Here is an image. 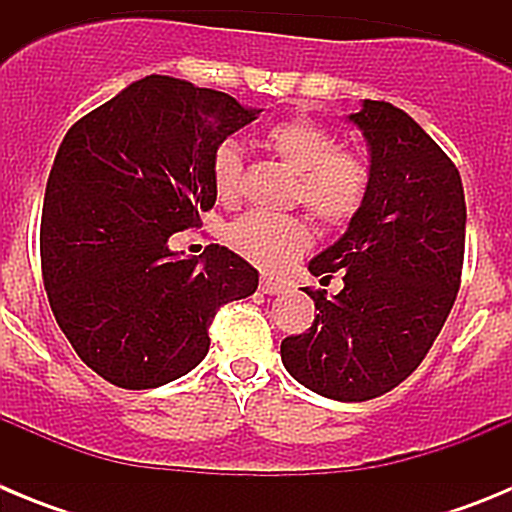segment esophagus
Returning a JSON list of instances; mask_svg holds the SVG:
<instances>
[{"mask_svg": "<svg viewBox=\"0 0 512 512\" xmlns=\"http://www.w3.org/2000/svg\"><path fill=\"white\" fill-rule=\"evenodd\" d=\"M282 289H284V284L277 282V279H271V277L261 279V292H264V295H279Z\"/></svg>", "mask_w": 512, "mask_h": 512, "instance_id": "34e87169", "label": "esophagus"}]
</instances>
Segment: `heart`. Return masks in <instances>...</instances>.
<instances>
[{
  "instance_id": "b5f03b06",
  "label": "heart",
  "mask_w": 512,
  "mask_h": 512,
  "mask_svg": "<svg viewBox=\"0 0 512 512\" xmlns=\"http://www.w3.org/2000/svg\"><path fill=\"white\" fill-rule=\"evenodd\" d=\"M264 146L295 176V200L323 225H343L364 202L369 174L359 156L336 151V135L305 117L274 122ZM241 148L225 140L212 158V184L220 200H233L241 184ZM228 243L261 269H279L310 243L300 217L246 212L228 228Z\"/></svg>"
}]
</instances>
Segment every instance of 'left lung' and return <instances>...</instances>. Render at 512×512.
Here are the masks:
<instances>
[{"mask_svg": "<svg viewBox=\"0 0 512 512\" xmlns=\"http://www.w3.org/2000/svg\"><path fill=\"white\" fill-rule=\"evenodd\" d=\"M346 120L369 146V184L346 233L307 264L323 279L343 269V289L307 292L318 315L284 338L282 364L307 390L364 402L405 382L449 318L467 205L451 158L408 112L364 99Z\"/></svg>", "mask_w": 512, "mask_h": 512, "instance_id": "8db88e82", "label": "left lung"}]
</instances>
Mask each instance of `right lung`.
I'll return each mask as SVG.
<instances>
[{
	"mask_svg": "<svg viewBox=\"0 0 512 512\" xmlns=\"http://www.w3.org/2000/svg\"><path fill=\"white\" fill-rule=\"evenodd\" d=\"M259 115L151 74L63 138L40 220L43 282L58 328L107 382L151 390L184 377L210 351L217 307L259 287V271L225 246L169 248L215 205L217 148Z\"/></svg>",
	"mask_w": 512,
	"mask_h": 512,
	"instance_id": "obj_1",
	"label": "right lung"
}]
</instances>
